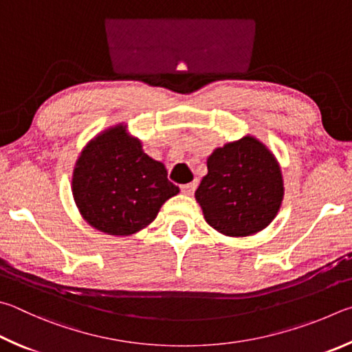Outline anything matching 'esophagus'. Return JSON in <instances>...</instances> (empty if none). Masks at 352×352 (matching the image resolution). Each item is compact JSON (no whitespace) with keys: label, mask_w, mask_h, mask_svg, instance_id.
Wrapping results in <instances>:
<instances>
[{"label":"esophagus","mask_w":352,"mask_h":352,"mask_svg":"<svg viewBox=\"0 0 352 352\" xmlns=\"http://www.w3.org/2000/svg\"><path fill=\"white\" fill-rule=\"evenodd\" d=\"M196 187H198V182H190V184H184V186H181V192L184 195H193Z\"/></svg>","instance_id":"obj_1"}]
</instances>
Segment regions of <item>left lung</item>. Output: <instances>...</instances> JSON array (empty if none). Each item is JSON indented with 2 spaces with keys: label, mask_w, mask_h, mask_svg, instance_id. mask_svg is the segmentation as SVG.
I'll use <instances>...</instances> for the list:
<instances>
[{
  "label": "left lung",
  "mask_w": 352,
  "mask_h": 352,
  "mask_svg": "<svg viewBox=\"0 0 352 352\" xmlns=\"http://www.w3.org/2000/svg\"><path fill=\"white\" fill-rule=\"evenodd\" d=\"M195 198L208 226L226 236H249L272 223L285 187L278 160L254 135L217 148Z\"/></svg>",
  "instance_id": "obj_1"
}]
</instances>
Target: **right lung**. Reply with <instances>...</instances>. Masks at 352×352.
Listing matches in <instances>:
<instances>
[{
  "label": "right lung",
  "instance_id": "add662e5",
  "mask_svg": "<svg viewBox=\"0 0 352 352\" xmlns=\"http://www.w3.org/2000/svg\"><path fill=\"white\" fill-rule=\"evenodd\" d=\"M179 193L162 162L142 150L123 123L104 129L83 148L74 166L72 195L83 219L108 235L145 229L166 199Z\"/></svg>",
  "mask_w": 352,
  "mask_h": 352
}]
</instances>
